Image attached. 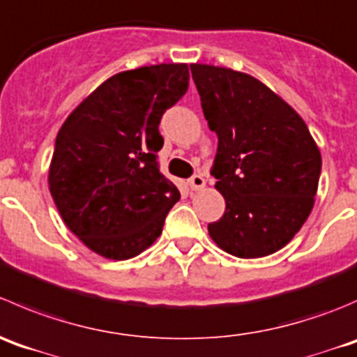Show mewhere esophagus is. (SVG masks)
Segmentation results:
<instances>
[{
	"mask_svg": "<svg viewBox=\"0 0 357 357\" xmlns=\"http://www.w3.org/2000/svg\"><path fill=\"white\" fill-rule=\"evenodd\" d=\"M189 185H190V189H192V190H201L204 185H206V180H204L203 175L196 174V175H192V177H190Z\"/></svg>",
	"mask_w": 357,
	"mask_h": 357,
	"instance_id": "esophagus-1",
	"label": "esophagus"
}]
</instances>
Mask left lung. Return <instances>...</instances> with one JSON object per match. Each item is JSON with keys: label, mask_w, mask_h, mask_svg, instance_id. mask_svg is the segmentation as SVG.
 I'll list each match as a JSON object with an SVG mask.
<instances>
[{"label": "left lung", "mask_w": 357, "mask_h": 357, "mask_svg": "<svg viewBox=\"0 0 357 357\" xmlns=\"http://www.w3.org/2000/svg\"><path fill=\"white\" fill-rule=\"evenodd\" d=\"M201 107L218 147L211 175L225 199L211 239L239 259H259L294 239L314 206L321 153L297 112L253 76L192 63Z\"/></svg>", "instance_id": "obj_1"}]
</instances>
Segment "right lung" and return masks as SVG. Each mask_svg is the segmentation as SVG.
<instances>
[{
	"instance_id": "add662e5",
	"label": "right lung",
	"mask_w": 357,
	"mask_h": 357,
	"mask_svg": "<svg viewBox=\"0 0 357 357\" xmlns=\"http://www.w3.org/2000/svg\"><path fill=\"white\" fill-rule=\"evenodd\" d=\"M187 88V63L125 70L59 130L48 185L62 220L91 252L126 260L160 238L180 197L158 165L160 121Z\"/></svg>"
}]
</instances>
